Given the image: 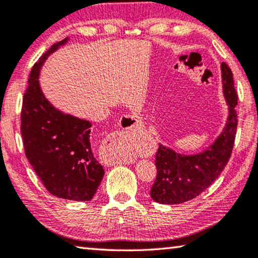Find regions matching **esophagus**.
<instances>
[{
  "instance_id": "obj_1",
  "label": "esophagus",
  "mask_w": 258,
  "mask_h": 258,
  "mask_svg": "<svg viewBox=\"0 0 258 258\" xmlns=\"http://www.w3.org/2000/svg\"><path fill=\"white\" fill-rule=\"evenodd\" d=\"M121 125L125 130H139L141 128L142 121H140L137 116L134 115H125L121 118ZM119 135V134H118ZM118 140V139H117ZM133 156H121V157H112L107 160L108 165H115V164H131L134 161Z\"/></svg>"
}]
</instances>
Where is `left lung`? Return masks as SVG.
<instances>
[{"label":"left lung","mask_w":258,"mask_h":258,"mask_svg":"<svg viewBox=\"0 0 258 258\" xmlns=\"http://www.w3.org/2000/svg\"><path fill=\"white\" fill-rule=\"evenodd\" d=\"M223 93L229 116L222 133L209 146L196 155H183L160 145L156 154L157 177L151 186L154 202L166 205L182 204L194 199L220 176L232 154L237 133L238 95L233 75L225 62L221 64Z\"/></svg>","instance_id":"left-lung-1"}]
</instances>
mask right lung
Instances as JSON below:
<instances>
[{"instance_id":"1","label":"right lung","mask_w":258,"mask_h":258,"mask_svg":"<svg viewBox=\"0 0 258 258\" xmlns=\"http://www.w3.org/2000/svg\"><path fill=\"white\" fill-rule=\"evenodd\" d=\"M68 40L66 37L52 45L30 72L21 109V135L26 157L51 195L89 202L104 175L91 148L92 125L52 106L38 81L47 56Z\"/></svg>"}]
</instances>
